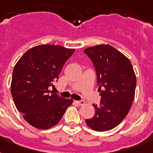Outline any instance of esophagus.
I'll return each mask as SVG.
<instances>
[{
	"label": "esophagus",
	"instance_id": "1",
	"mask_svg": "<svg viewBox=\"0 0 153 153\" xmlns=\"http://www.w3.org/2000/svg\"><path fill=\"white\" fill-rule=\"evenodd\" d=\"M74 102L76 103L77 105H82L85 104V102L83 100H80V101H74Z\"/></svg>",
	"mask_w": 153,
	"mask_h": 153
}]
</instances>
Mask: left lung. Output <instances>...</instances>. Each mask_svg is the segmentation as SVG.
<instances>
[{
    "instance_id": "obj_1",
    "label": "left lung",
    "mask_w": 153,
    "mask_h": 153,
    "mask_svg": "<svg viewBox=\"0 0 153 153\" xmlns=\"http://www.w3.org/2000/svg\"><path fill=\"white\" fill-rule=\"evenodd\" d=\"M92 61L97 74L101 101L94 105L95 114L86 119L94 130L104 132L117 126L128 114L134 99L137 79L128 58L109 45H98L84 50Z\"/></svg>"
}]
</instances>
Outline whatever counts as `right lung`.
Returning a JSON list of instances; mask_svg holds the SVG:
<instances>
[{
  "mask_svg": "<svg viewBox=\"0 0 153 153\" xmlns=\"http://www.w3.org/2000/svg\"><path fill=\"white\" fill-rule=\"evenodd\" d=\"M74 49L44 44L29 49L14 67L11 93L16 107L31 126L46 129L55 126L72 104L49 91Z\"/></svg>",
  "mask_w": 153,
  "mask_h": 153,
  "instance_id": "1",
  "label": "right lung"
}]
</instances>
